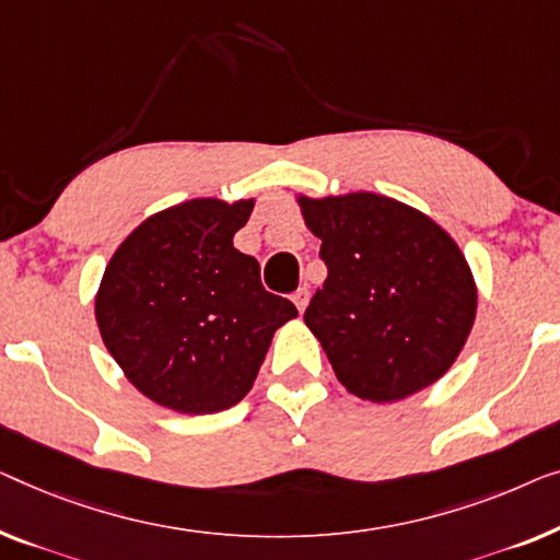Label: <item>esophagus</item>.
<instances>
[{
	"label": "esophagus",
	"instance_id": "esophagus-1",
	"mask_svg": "<svg viewBox=\"0 0 560 560\" xmlns=\"http://www.w3.org/2000/svg\"><path fill=\"white\" fill-rule=\"evenodd\" d=\"M307 300H311V293H307V288H300L298 293L293 295V303H295V307L300 313L305 311V305H307Z\"/></svg>",
	"mask_w": 560,
	"mask_h": 560
}]
</instances>
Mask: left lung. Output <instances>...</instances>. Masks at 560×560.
<instances>
[{
  "label": "left lung",
  "instance_id": "1",
  "mask_svg": "<svg viewBox=\"0 0 560 560\" xmlns=\"http://www.w3.org/2000/svg\"><path fill=\"white\" fill-rule=\"evenodd\" d=\"M295 201L328 265L305 326L346 392L388 404L436 384L477 315V282L455 237L386 194H295Z\"/></svg>",
  "mask_w": 560,
  "mask_h": 560
}]
</instances>
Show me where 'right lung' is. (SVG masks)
I'll return each instance as SVG.
<instances>
[{"label": "right lung", "instance_id": "obj_1", "mask_svg": "<svg viewBox=\"0 0 560 560\" xmlns=\"http://www.w3.org/2000/svg\"><path fill=\"white\" fill-rule=\"evenodd\" d=\"M255 199L166 207L116 247L95 323L124 376L159 407L217 415L245 399L275 330L298 318L267 293L255 257L234 247Z\"/></svg>", "mask_w": 560, "mask_h": 560}]
</instances>
